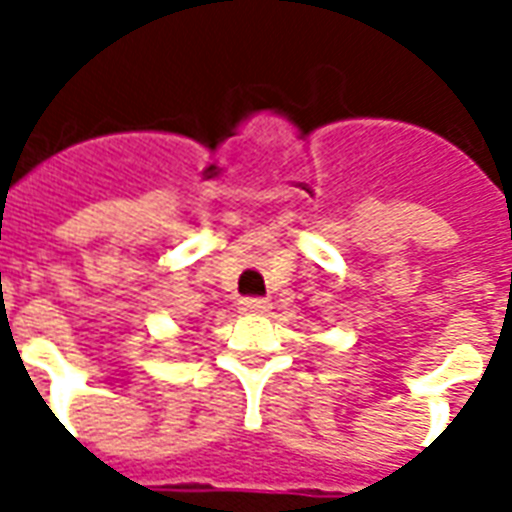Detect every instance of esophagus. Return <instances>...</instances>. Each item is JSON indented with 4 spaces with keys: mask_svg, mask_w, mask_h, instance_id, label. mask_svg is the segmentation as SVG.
<instances>
[{
    "mask_svg": "<svg viewBox=\"0 0 512 512\" xmlns=\"http://www.w3.org/2000/svg\"><path fill=\"white\" fill-rule=\"evenodd\" d=\"M241 310L260 315V312H268V301L260 299V296H249V299H241Z\"/></svg>",
    "mask_w": 512,
    "mask_h": 512,
    "instance_id": "34e87169",
    "label": "esophagus"
}]
</instances>
